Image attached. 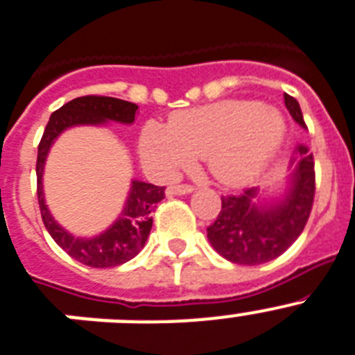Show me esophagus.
<instances>
[{"label": "esophagus", "instance_id": "1", "mask_svg": "<svg viewBox=\"0 0 355 355\" xmlns=\"http://www.w3.org/2000/svg\"><path fill=\"white\" fill-rule=\"evenodd\" d=\"M193 187L187 186V184H173V186L168 187V195L173 196V195H187V193H191Z\"/></svg>", "mask_w": 355, "mask_h": 355}]
</instances>
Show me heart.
<instances>
[{"instance_id": "obj_1", "label": "heart", "mask_w": 355, "mask_h": 355, "mask_svg": "<svg viewBox=\"0 0 355 355\" xmlns=\"http://www.w3.org/2000/svg\"><path fill=\"white\" fill-rule=\"evenodd\" d=\"M287 135L284 113L256 101L231 99L175 113L169 128L148 124L139 141L146 168L160 175L205 157L227 187L249 186L276 159Z\"/></svg>"}]
</instances>
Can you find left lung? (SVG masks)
Masks as SVG:
<instances>
[{
    "label": "left lung",
    "mask_w": 355,
    "mask_h": 355,
    "mask_svg": "<svg viewBox=\"0 0 355 355\" xmlns=\"http://www.w3.org/2000/svg\"><path fill=\"white\" fill-rule=\"evenodd\" d=\"M284 99L294 121L306 130L300 103L288 94H284ZM314 191V159L306 146L297 144L282 186L251 187L242 195L222 196V209L207 227V240L233 263H267L284 254L302 234Z\"/></svg>",
    "instance_id": "left-lung-1"
}]
</instances>
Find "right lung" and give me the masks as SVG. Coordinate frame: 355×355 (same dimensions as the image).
Returning a JSON list of instances; mask_svg holds the SVG:
<instances>
[{"label": "right lung", "instance_id": "obj_1", "mask_svg": "<svg viewBox=\"0 0 355 355\" xmlns=\"http://www.w3.org/2000/svg\"><path fill=\"white\" fill-rule=\"evenodd\" d=\"M139 106L115 97H97L86 95L77 97L50 115L44 128L43 139L37 148V200H40L41 216L50 236L55 240L62 251H67L73 260L81 261L88 267L104 269L117 267L135 258L142 251L146 240L150 236L153 218L151 213L164 198V187L142 182L133 178L126 202L115 222L103 233L95 236H76L68 233L50 213L43 191L44 164L49 159L50 148L58 141L61 133L76 126H106L108 122L133 124Z\"/></svg>", "mask_w": 355, "mask_h": 355}]
</instances>
